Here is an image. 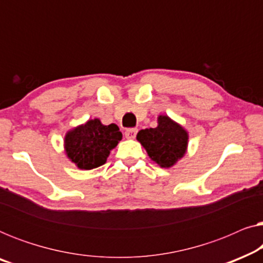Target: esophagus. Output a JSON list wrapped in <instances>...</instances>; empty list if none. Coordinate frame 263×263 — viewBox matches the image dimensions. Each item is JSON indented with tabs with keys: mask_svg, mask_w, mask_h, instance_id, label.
I'll return each instance as SVG.
<instances>
[{
	"mask_svg": "<svg viewBox=\"0 0 263 263\" xmlns=\"http://www.w3.org/2000/svg\"><path fill=\"white\" fill-rule=\"evenodd\" d=\"M136 134H138V129H128V130H125V138L127 139H129V140H133V139H135V136H136Z\"/></svg>",
	"mask_w": 263,
	"mask_h": 263,
	"instance_id": "obj_1",
	"label": "esophagus"
}]
</instances>
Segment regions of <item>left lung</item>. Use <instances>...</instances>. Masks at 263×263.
Here are the masks:
<instances>
[{"instance_id":"obj_1","label":"left lung","mask_w":263,"mask_h":263,"mask_svg":"<svg viewBox=\"0 0 263 263\" xmlns=\"http://www.w3.org/2000/svg\"><path fill=\"white\" fill-rule=\"evenodd\" d=\"M157 121L156 128L141 129L136 140L154 163L160 167L170 168L185 156L189 133L167 115H159Z\"/></svg>"}]
</instances>
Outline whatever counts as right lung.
I'll list each match as a JSON object with an SVG mask.
<instances>
[{
	"label": "right lung",
	"instance_id": "obj_1",
	"mask_svg": "<svg viewBox=\"0 0 263 263\" xmlns=\"http://www.w3.org/2000/svg\"><path fill=\"white\" fill-rule=\"evenodd\" d=\"M122 140L115 123L103 124L99 118L69 129L64 135V153L80 170H92L106 163L110 152Z\"/></svg>",
	"mask_w": 263,
	"mask_h": 263
}]
</instances>
